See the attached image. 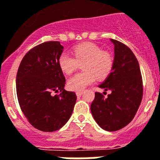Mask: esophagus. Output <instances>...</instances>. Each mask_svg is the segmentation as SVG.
Segmentation results:
<instances>
[{
	"instance_id": "1",
	"label": "esophagus",
	"mask_w": 160,
	"mask_h": 160,
	"mask_svg": "<svg viewBox=\"0 0 160 160\" xmlns=\"http://www.w3.org/2000/svg\"><path fill=\"white\" fill-rule=\"evenodd\" d=\"M83 94V91H78V92H76V96L77 97H80V96Z\"/></svg>"
}]
</instances>
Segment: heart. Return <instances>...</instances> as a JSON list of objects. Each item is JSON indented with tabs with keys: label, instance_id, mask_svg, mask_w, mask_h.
I'll return each instance as SVG.
<instances>
[{
	"label": "heart",
	"instance_id": "obj_1",
	"mask_svg": "<svg viewBox=\"0 0 160 160\" xmlns=\"http://www.w3.org/2000/svg\"><path fill=\"white\" fill-rule=\"evenodd\" d=\"M73 55L61 54L59 66L65 74H71L78 68L80 63L84 72L72 76L68 81V87L73 91H82L95 82L97 79L103 80L110 74L114 64L113 55L103 51L101 47L92 42H84L73 48Z\"/></svg>",
	"mask_w": 160,
	"mask_h": 160
}]
</instances>
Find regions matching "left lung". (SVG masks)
Returning <instances> with one entry per match:
<instances>
[{
  "label": "left lung",
  "mask_w": 160,
  "mask_h": 160,
  "mask_svg": "<svg viewBox=\"0 0 160 160\" xmlns=\"http://www.w3.org/2000/svg\"><path fill=\"white\" fill-rule=\"evenodd\" d=\"M111 42L114 44V64L99 87L112 92L105 98L96 92L91 112L103 130L116 131L127 126L135 116L142 99L143 85L139 64L133 51L118 40Z\"/></svg>",
  "instance_id": "1"
}]
</instances>
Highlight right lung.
<instances>
[{
    "mask_svg": "<svg viewBox=\"0 0 160 160\" xmlns=\"http://www.w3.org/2000/svg\"><path fill=\"white\" fill-rule=\"evenodd\" d=\"M63 51L58 41L36 46L23 57L17 73L21 109L31 126L41 131L53 132L63 127L77 99L74 92L64 89L66 80L58 63ZM53 91L59 94L53 96Z\"/></svg>",
    "mask_w": 160,
    "mask_h": 160,
    "instance_id": "obj_1",
    "label": "right lung"
}]
</instances>
